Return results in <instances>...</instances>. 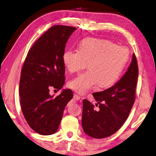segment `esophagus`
Wrapping results in <instances>:
<instances>
[{
  "instance_id": "esophagus-1",
  "label": "esophagus",
  "mask_w": 156,
  "mask_h": 156,
  "mask_svg": "<svg viewBox=\"0 0 156 156\" xmlns=\"http://www.w3.org/2000/svg\"><path fill=\"white\" fill-rule=\"evenodd\" d=\"M73 98H74V100H77V101H78V100H79L81 99V97L79 96H78L77 94H74V96H73Z\"/></svg>"
}]
</instances>
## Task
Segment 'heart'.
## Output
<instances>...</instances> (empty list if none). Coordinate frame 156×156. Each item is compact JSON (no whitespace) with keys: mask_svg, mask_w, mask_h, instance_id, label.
Returning a JSON list of instances; mask_svg holds the SVG:
<instances>
[{"mask_svg":"<svg viewBox=\"0 0 156 156\" xmlns=\"http://www.w3.org/2000/svg\"><path fill=\"white\" fill-rule=\"evenodd\" d=\"M129 58V50L110 41L87 37L79 43L77 50H66L62 60L71 73L87 70L69 82V87L83 94L98 84L100 87L112 86L118 80Z\"/></svg>","mask_w":156,"mask_h":156,"instance_id":"b5f03b06","label":"heart"}]
</instances>
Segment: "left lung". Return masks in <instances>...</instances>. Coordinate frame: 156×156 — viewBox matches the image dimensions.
Returning a JSON list of instances; mask_svg holds the SVG:
<instances>
[{"label": "left lung", "mask_w": 156, "mask_h": 156, "mask_svg": "<svg viewBox=\"0 0 156 156\" xmlns=\"http://www.w3.org/2000/svg\"><path fill=\"white\" fill-rule=\"evenodd\" d=\"M139 69L135 54L121 79L106 90L93 93L98 102L95 108L90 101H83L81 123L84 132L96 139L115 133L125 122L134 104Z\"/></svg>", "instance_id": "left-lung-1"}]
</instances>
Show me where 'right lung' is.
Returning <instances> with one entry per match:
<instances>
[{"instance_id":"add662e5","label":"right lung","mask_w":156,"mask_h":156,"mask_svg":"<svg viewBox=\"0 0 156 156\" xmlns=\"http://www.w3.org/2000/svg\"><path fill=\"white\" fill-rule=\"evenodd\" d=\"M75 27L54 25L31 46L21 69L20 83L21 107L28 125L42 135L56 132L65 108L73 93L63 90L58 96L50 88L60 90L65 81L62 60L66 43Z\"/></svg>"}]
</instances>
